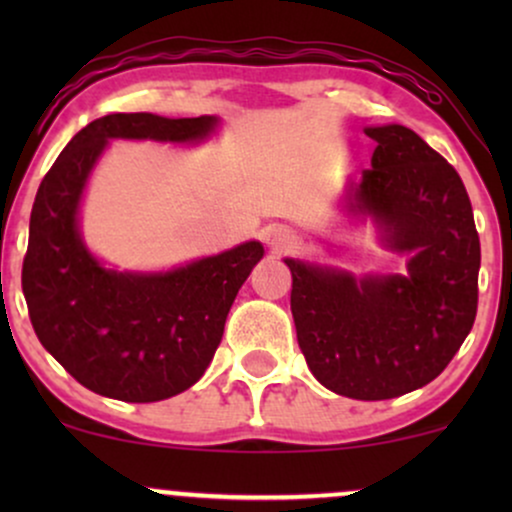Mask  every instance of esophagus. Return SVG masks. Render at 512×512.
I'll return each instance as SVG.
<instances>
[{"mask_svg": "<svg viewBox=\"0 0 512 512\" xmlns=\"http://www.w3.org/2000/svg\"><path fill=\"white\" fill-rule=\"evenodd\" d=\"M262 238H264V243H267L274 252H291L293 248H298L296 231H291L289 226H279V223L264 228Z\"/></svg>", "mask_w": 512, "mask_h": 512, "instance_id": "1", "label": "esophagus"}]
</instances>
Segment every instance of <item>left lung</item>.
<instances>
[{"instance_id":"left-lung-1","label":"left lung","mask_w":512,"mask_h":512,"mask_svg":"<svg viewBox=\"0 0 512 512\" xmlns=\"http://www.w3.org/2000/svg\"><path fill=\"white\" fill-rule=\"evenodd\" d=\"M375 151L349 209L370 214L407 276H363L284 260L310 373L337 395L375 402L443 373L477 317L481 248L457 170L409 127H366Z\"/></svg>"}]
</instances>
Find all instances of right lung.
Instances as JSON below:
<instances>
[{
	"label": "right lung",
	"instance_id": "right-lung-1",
	"mask_svg": "<svg viewBox=\"0 0 512 512\" xmlns=\"http://www.w3.org/2000/svg\"><path fill=\"white\" fill-rule=\"evenodd\" d=\"M216 117L113 113L93 120L52 163L35 195L21 286L40 344L81 385L122 402L180 395L204 375L257 240L161 274L105 269L79 233V202L110 139L202 142Z\"/></svg>",
	"mask_w": 512,
	"mask_h": 512
}]
</instances>
